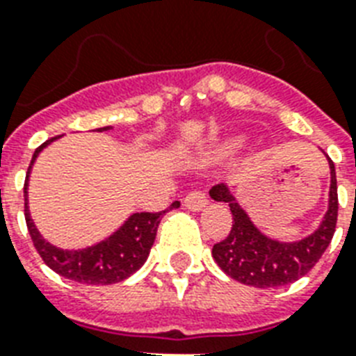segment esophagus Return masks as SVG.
Instances as JSON below:
<instances>
[{
  "mask_svg": "<svg viewBox=\"0 0 356 356\" xmlns=\"http://www.w3.org/2000/svg\"><path fill=\"white\" fill-rule=\"evenodd\" d=\"M209 205V200L203 192H190L186 197H184V207L192 212H200L201 209H205Z\"/></svg>",
  "mask_w": 356,
  "mask_h": 356,
  "instance_id": "1",
  "label": "esophagus"
}]
</instances>
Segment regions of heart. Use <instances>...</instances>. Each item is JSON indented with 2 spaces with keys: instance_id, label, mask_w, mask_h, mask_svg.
Masks as SVG:
<instances>
[{
  "instance_id": "1",
  "label": "heart",
  "mask_w": 356,
  "mask_h": 356,
  "mask_svg": "<svg viewBox=\"0 0 356 356\" xmlns=\"http://www.w3.org/2000/svg\"><path fill=\"white\" fill-rule=\"evenodd\" d=\"M242 145H243V138L229 140L227 144H225L222 147V153H233V151H236L238 147H242Z\"/></svg>"
}]
</instances>
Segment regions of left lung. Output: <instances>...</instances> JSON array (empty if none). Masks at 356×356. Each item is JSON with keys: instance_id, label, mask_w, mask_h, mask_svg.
Segmentation results:
<instances>
[{"instance_id": "8db88e82", "label": "left lung", "mask_w": 356, "mask_h": 356, "mask_svg": "<svg viewBox=\"0 0 356 356\" xmlns=\"http://www.w3.org/2000/svg\"><path fill=\"white\" fill-rule=\"evenodd\" d=\"M327 161L331 170L327 212L314 233L293 242H281L262 233L240 207L229 184L212 186L209 192L212 200L227 203L233 214L229 236L212 248L216 264L229 277L254 288H275L298 281L314 268L331 243L338 218L337 172L329 156Z\"/></svg>"}]
</instances>
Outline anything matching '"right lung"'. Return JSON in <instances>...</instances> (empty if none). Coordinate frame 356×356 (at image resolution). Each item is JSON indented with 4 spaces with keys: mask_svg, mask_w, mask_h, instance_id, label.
I'll list each match as a JSON object with an SVG mask.
<instances>
[{
    "mask_svg": "<svg viewBox=\"0 0 356 356\" xmlns=\"http://www.w3.org/2000/svg\"><path fill=\"white\" fill-rule=\"evenodd\" d=\"M111 125L107 127L96 129L97 133L108 131ZM60 136H55L51 140H46L40 147H36L35 155L31 159V164L27 168V175H25V222L29 229L31 240L35 243L36 251L42 257L53 271H57L58 275L66 277L70 281L83 282V284H114L123 279H127L138 271L144 262L149 257L151 245L155 242L156 229L161 223L164 212H134L120 225L113 234L103 238L99 242L86 245L81 249H63L47 242L46 238L42 236L40 231L36 229L33 218L29 212V200H27V188H29V177L33 164H35L36 156L40 155L44 147L55 142ZM181 205L179 201L172 203L170 209H177Z\"/></svg>",
    "mask_w": 356,
    "mask_h": 356,
    "instance_id": "1",
    "label": "right lung"
}]
</instances>
